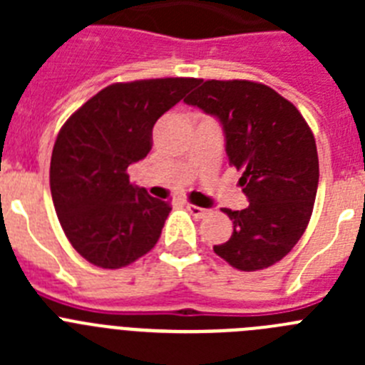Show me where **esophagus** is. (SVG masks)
I'll list each match as a JSON object with an SVG mask.
<instances>
[{
    "label": "esophagus",
    "mask_w": 365,
    "mask_h": 365,
    "mask_svg": "<svg viewBox=\"0 0 365 365\" xmlns=\"http://www.w3.org/2000/svg\"><path fill=\"white\" fill-rule=\"evenodd\" d=\"M186 208H188L190 214L195 215V217H205V215L208 214V210H206V208H201V206H195V205H192V202H186Z\"/></svg>",
    "instance_id": "34e87169"
}]
</instances>
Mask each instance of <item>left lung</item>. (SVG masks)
Returning <instances> with one entry per match:
<instances>
[{
	"mask_svg": "<svg viewBox=\"0 0 365 365\" xmlns=\"http://www.w3.org/2000/svg\"><path fill=\"white\" fill-rule=\"evenodd\" d=\"M185 98L219 118L230 166L250 205L222 212L234 222L214 252L237 270L278 263L299 241L318 190V151L311 128L292 102L250 80H201Z\"/></svg>",
	"mask_w": 365,
	"mask_h": 365,
	"instance_id": "1",
	"label": "left lung"
}]
</instances>
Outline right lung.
Listing matches in <instances>:
<instances>
[{"mask_svg":"<svg viewBox=\"0 0 365 365\" xmlns=\"http://www.w3.org/2000/svg\"><path fill=\"white\" fill-rule=\"evenodd\" d=\"M197 78L104 87L67 118L51 157V195L73 248L100 269H122L157 245L172 210L130 182L128 166L151 150L155 122Z\"/></svg>","mask_w":365,"mask_h":365,"instance_id":"1","label":"right lung"}]
</instances>
